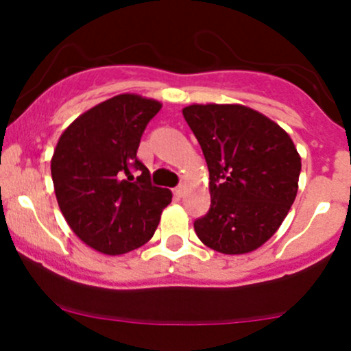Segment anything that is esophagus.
I'll use <instances>...</instances> for the list:
<instances>
[{"instance_id": "1", "label": "esophagus", "mask_w": 351, "mask_h": 351, "mask_svg": "<svg viewBox=\"0 0 351 351\" xmlns=\"http://www.w3.org/2000/svg\"><path fill=\"white\" fill-rule=\"evenodd\" d=\"M173 195L178 196V198H181V196L184 195V184H178V186L173 189Z\"/></svg>"}]
</instances>
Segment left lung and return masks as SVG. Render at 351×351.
Listing matches in <instances>:
<instances>
[{"mask_svg": "<svg viewBox=\"0 0 351 351\" xmlns=\"http://www.w3.org/2000/svg\"><path fill=\"white\" fill-rule=\"evenodd\" d=\"M183 117L209 170L211 206L195 221L201 243L245 254L271 239L297 196L300 156L291 136L244 106H189Z\"/></svg>", "mask_w": 351, "mask_h": 351, "instance_id": "left-lung-1", "label": "left lung"}]
</instances>
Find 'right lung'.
I'll use <instances>...</instances> for the list:
<instances>
[{"label": "right lung", "mask_w": 351, "mask_h": 351, "mask_svg": "<svg viewBox=\"0 0 351 351\" xmlns=\"http://www.w3.org/2000/svg\"><path fill=\"white\" fill-rule=\"evenodd\" d=\"M160 108L156 100L115 95L60 135L51 160L56 198L72 231L95 251L117 256L143 245L171 203L170 189L152 184L150 171L136 156Z\"/></svg>", "instance_id": "add662e5"}]
</instances>
